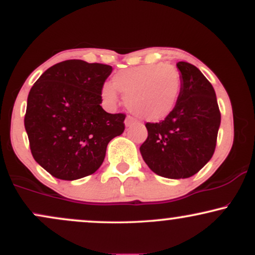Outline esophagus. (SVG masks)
Masks as SVG:
<instances>
[{
	"label": "esophagus",
	"mask_w": 255,
	"mask_h": 255,
	"mask_svg": "<svg viewBox=\"0 0 255 255\" xmlns=\"http://www.w3.org/2000/svg\"><path fill=\"white\" fill-rule=\"evenodd\" d=\"M134 124H135V121H134V119L133 118H130V116H127V118H126V120H125V125H126V127H131V126H133Z\"/></svg>",
	"instance_id": "esophagus-1"
}]
</instances>
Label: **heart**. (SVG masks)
I'll return each instance as SVG.
<instances>
[{
	"mask_svg": "<svg viewBox=\"0 0 255 255\" xmlns=\"http://www.w3.org/2000/svg\"><path fill=\"white\" fill-rule=\"evenodd\" d=\"M127 109L139 119L159 121L174 110L181 92V74L171 64L153 63L121 69L101 89L108 107H115L119 93Z\"/></svg>",
	"mask_w": 255,
	"mask_h": 255,
	"instance_id": "obj_1",
	"label": "heart"
}]
</instances>
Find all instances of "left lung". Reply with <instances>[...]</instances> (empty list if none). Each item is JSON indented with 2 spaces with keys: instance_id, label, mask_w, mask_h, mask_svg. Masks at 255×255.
<instances>
[{
  "instance_id": "1",
  "label": "left lung",
  "mask_w": 255,
  "mask_h": 255,
  "mask_svg": "<svg viewBox=\"0 0 255 255\" xmlns=\"http://www.w3.org/2000/svg\"><path fill=\"white\" fill-rule=\"evenodd\" d=\"M181 92L174 110L158 124H146L147 139L140 146L152 171L168 178H187L211 159L221 113L211 83L195 66L178 62Z\"/></svg>"
}]
</instances>
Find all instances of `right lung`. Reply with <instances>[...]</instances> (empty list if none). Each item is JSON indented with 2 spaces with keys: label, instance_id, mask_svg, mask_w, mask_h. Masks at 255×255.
Listing matches in <instances>:
<instances>
[{
  "label": "right lung",
  "instance_id": "add662e5",
  "mask_svg": "<svg viewBox=\"0 0 255 255\" xmlns=\"http://www.w3.org/2000/svg\"><path fill=\"white\" fill-rule=\"evenodd\" d=\"M113 67L67 60L46 69L28 93L25 129L34 160L52 176L73 181L97 171L125 114L101 107Z\"/></svg>",
  "mask_w": 255,
  "mask_h": 255
}]
</instances>
